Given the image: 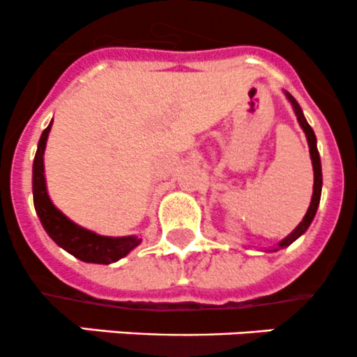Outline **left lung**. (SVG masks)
<instances>
[{
	"label": "left lung",
	"mask_w": 357,
	"mask_h": 357,
	"mask_svg": "<svg viewBox=\"0 0 357 357\" xmlns=\"http://www.w3.org/2000/svg\"><path fill=\"white\" fill-rule=\"evenodd\" d=\"M284 95H287V98L290 100L291 107H294L295 111V116H297L298 119V125L300 128L303 130V133H305L307 137V144H309V153H310V160H312V170H314V187H312V199H310V204H309V210H307L305 217L302 218V222L297 225V227L294 229V232L291 234H288L287 238L283 239V241H280V245L276 246V248H271V250H266V252H278V250L281 248H287V246H290L291 243L295 241V239H298L300 236L303 234V232L309 229L310 222L314 220V217H316V211H317V206H319V199H321V185H323V174H321V160H319V153H317V146H316V135H314V130L310 128V125L307 123L305 116H303L302 112V107L298 105V102L295 100L294 97H291L288 91H284Z\"/></svg>",
	"instance_id": "8db88e82"
}]
</instances>
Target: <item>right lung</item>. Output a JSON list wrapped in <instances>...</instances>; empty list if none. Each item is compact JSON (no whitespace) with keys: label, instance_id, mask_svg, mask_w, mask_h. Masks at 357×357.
<instances>
[{"label":"right lung","instance_id":"right-lung-1","mask_svg":"<svg viewBox=\"0 0 357 357\" xmlns=\"http://www.w3.org/2000/svg\"><path fill=\"white\" fill-rule=\"evenodd\" d=\"M54 123V119H52ZM52 123L41 133L38 142L36 156L33 163V197L34 208L40 217L41 225L47 234L54 239L60 248L74 255L76 259L88 264H112L128 255L133 248L140 245L142 239L137 236H123V238H111V236H100L93 231L74 224L67 218L62 211L52 203L47 190V180H45V165L43 154L47 147L48 133H50Z\"/></svg>","mask_w":357,"mask_h":357}]
</instances>
